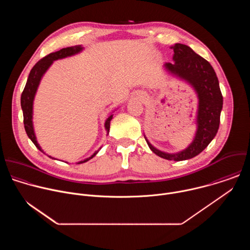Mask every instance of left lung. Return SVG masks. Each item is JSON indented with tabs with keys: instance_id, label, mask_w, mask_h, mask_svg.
<instances>
[{
	"instance_id": "left-lung-1",
	"label": "left lung",
	"mask_w": 250,
	"mask_h": 250,
	"mask_svg": "<svg viewBox=\"0 0 250 250\" xmlns=\"http://www.w3.org/2000/svg\"><path fill=\"white\" fill-rule=\"evenodd\" d=\"M171 48L174 50V63L168 62L164 66L170 73L191 84L198 94V128L192 144L178 153L169 154L160 151L152 146L146 138V140L149 148L159 157L181 161L201 153L216 136L223 109V95L215 70L206 59L185 44L176 43Z\"/></svg>"
}]
</instances>
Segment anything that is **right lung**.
I'll return each instance as SVG.
<instances>
[{
  "label": "right lung",
  "mask_w": 250,
  "mask_h": 250,
  "mask_svg": "<svg viewBox=\"0 0 250 250\" xmlns=\"http://www.w3.org/2000/svg\"><path fill=\"white\" fill-rule=\"evenodd\" d=\"M82 49H83V47L81 45H75V46L62 48V49H60L56 52H52V53L46 55L45 57H43L42 59H41L30 70L25 87L21 93V105L22 114H23V125H24V129L26 131V134L30 138V140L33 142L34 146H37L41 151H42V147L40 146V145L38 144L37 137H35L34 130H33V125H32V104H33V99H34L35 93H37L38 87L40 85V82H41L43 74L46 72V70L49 68V66L52 64V62L54 60L62 59L67 56H72V55L77 54L80 51H82ZM112 119H113V115H110L109 118L106 119V121L104 123V127H105L106 131H108V133L110 130V124H111ZM98 151H96L91 157L78 162V164L87 162L88 160L93 158L98 153ZM49 157L52 159H55L51 156H49Z\"/></svg>",
  "instance_id": "obj_1"
}]
</instances>
